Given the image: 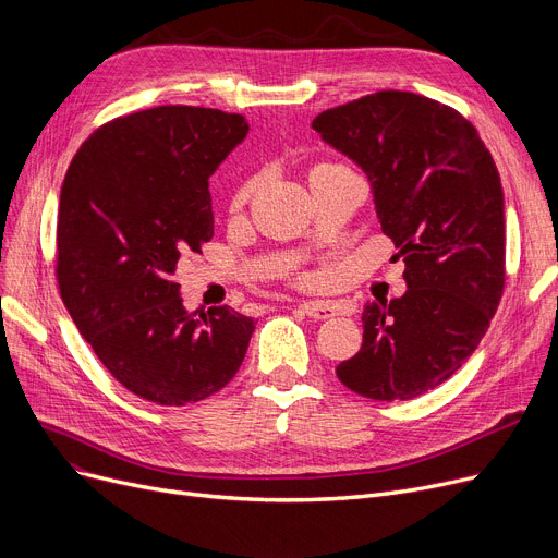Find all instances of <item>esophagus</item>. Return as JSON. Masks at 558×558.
Returning a JSON list of instances; mask_svg holds the SVG:
<instances>
[{"instance_id":"obj_1","label":"esophagus","mask_w":558,"mask_h":558,"mask_svg":"<svg viewBox=\"0 0 558 558\" xmlns=\"http://www.w3.org/2000/svg\"><path fill=\"white\" fill-rule=\"evenodd\" d=\"M299 307L310 318H330L337 314V305L330 301H310V303H301Z\"/></svg>"}]
</instances>
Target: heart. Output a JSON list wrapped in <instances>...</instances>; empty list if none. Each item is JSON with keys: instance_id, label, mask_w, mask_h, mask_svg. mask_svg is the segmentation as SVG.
I'll use <instances>...</instances> for the list:
<instances>
[{"instance_id": "obj_1", "label": "heart", "mask_w": 558, "mask_h": 558, "mask_svg": "<svg viewBox=\"0 0 558 558\" xmlns=\"http://www.w3.org/2000/svg\"><path fill=\"white\" fill-rule=\"evenodd\" d=\"M251 190H253V181H246V183L238 190V194H234V205H242V203L248 198Z\"/></svg>"}]
</instances>
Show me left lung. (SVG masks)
<instances>
[{
    "instance_id": "left-lung-1",
    "label": "left lung",
    "mask_w": 558,
    "mask_h": 558,
    "mask_svg": "<svg viewBox=\"0 0 558 558\" xmlns=\"http://www.w3.org/2000/svg\"><path fill=\"white\" fill-rule=\"evenodd\" d=\"M312 129L366 173L407 282L400 299L364 307V343L337 377L371 400H412L465 364L500 305V173L463 114L414 93L366 95Z\"/></svg>"
}]
</instances>
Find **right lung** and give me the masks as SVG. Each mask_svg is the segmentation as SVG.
<instances>
[{
  "label": "right lung",
  "mask_w": 558,
  "mask_h": 558,
  "mask_svg": "<svg viewBox=\"0 0 558 558\" xmlns=\"http://www.w3.org/2000/svg\"><path fill=\"white\" fill-rule=\"evenodd\" d=\"M246 133L244 114L158 106L97 129L65 173L61 299L110 375L149 402H198L244 362L255 320L228 305L190 314L173 274L213 240L208 179Z\"/></svg>",
  "instance_id": "add662e5"
}]
</instances>
